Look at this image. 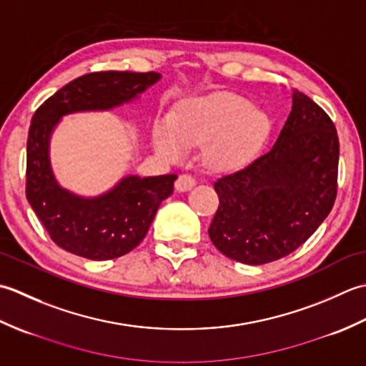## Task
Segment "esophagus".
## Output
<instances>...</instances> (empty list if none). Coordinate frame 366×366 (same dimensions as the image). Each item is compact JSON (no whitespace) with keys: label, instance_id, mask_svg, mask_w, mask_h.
Segmentation results:
<instances>
[{"label":"esophagus","instance_id":"34e87169","mask_svg":"<svg viewBox=\"0 0 366 366\" xmlns=\"http://www.w3.org/2000/svg\"><path fill=\"white\" fill-rule=\"evenodd\" d=\"M174 187L177 192H189L190 189L195 187V177L192 174H181L177 177V181L174 184Z\"/></svg>","mask_w":366,"mask_h":366}]
</instances>
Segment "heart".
<instances>
[{
    "label": "heart",
    "mask_w": 366,
    "mask_h": 366,
    "mask_svg": "<svg viewBox=\"0 0 366 366\" xmlns=\"http://www.w3.org/2000/svg\"><path fill=\"white\" fill-rule=\"evenodd\" d=\"M269 130L267 114L234 94L195 99L176 108L171 118L154 122V146L163 157L182 159L187 149L204 146V160L220 171L245 165Z\"/></svg>",
    "instance_id": "b5f03b06"
}]
</instances>
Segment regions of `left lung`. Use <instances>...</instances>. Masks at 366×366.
<instances>
[{"mask_svg":"<svg viewBox=\"0 0 366 366\" xmlns=\"http://www.w3.org/2000/svg\"><path fill=\"white\" fill-rule=\"evenodd\" d=\"M338 159L329 114L294 89L291 113L274 146L214 184L220 204L209 237L217 250L250 266L297 250L335 203Z\"/></svg>","mask_w":366,"mask_h":366,"instance_id":"1","label":"left lung"}]
</instances>
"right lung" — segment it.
Here are the masks:
<instances>
[{"instance_id":"1","label":"right lung","mask_w":366,"mask_h":366,"mask_svg":"<svg viewBox=\"0 0 366 366\" xmlns=\"http://www.w3.org/2000/svg\"><path fill=\"white\" fill-rule=\"evenodd\" d=\"M157 72H92L67 83L37 108L26 143V198L51 240L86 259H114L144 239L176 174L126 176L102 195L84 198L61 187L50 165V137L61 118L127 104L160 80Z\"/></svg>"}]
</instances>
